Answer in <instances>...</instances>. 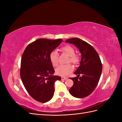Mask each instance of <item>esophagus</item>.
Here are the masks:
<instances>
[{
  "label": "esophagus",
  "instance_id": "1",
  "mask_svg": "<svg viewBox=\"0 0 122 122\" xmlns=\"http://www.w3.org/2000/svg\"><path fill=\"white\" fill-rule=\"evenodd\" d=\"M61 79L62 80H66L68 79V78H67L66 77H64V76H62L61 77Z\"/></svg>",
  "mask_w": 122,
  "mask_h": 122
}]
</instances>
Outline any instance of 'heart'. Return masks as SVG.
Wrapping results in <instances>:
<instances>
[{"instance_id": "obj_1", "label": "heart", "mask_w": 122, "mask_h": 122, "mask_svg": "<svg viewBox=\"0 0 122 122\" xmlns=\"http://www.w3.org/2000/svg\"><path fill=\"white\" fill-rule=\"evenodd\" d=\"M61 51L69 56L68 62H71L74 65L77 66L80 63L81 58L79 54L75 53L76 50L70 45H66L61 48ZM50 60L54 66H58L59 64V54L56 51H52L50 54ZM74 69L73 66L70 63L61 65L56 70V73L60 76H65L70 73Z\"/></svg>"}]
</instances>
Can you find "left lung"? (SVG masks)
Returning a JSON list of instances; mask_svg holds the SVG:
<instances>
[{"label":"left lung","mask_w":122,"mask_h":122,"mask_svg":"<svg viewBox=\"0 0 122 122\" xmlns=\"http://www.w3.org/2000/svg\"><path fill=\"white\" fill-rule=\"evenodd\" d=\"M66 42L76 46L82 56L80 66L74 72L77 77L70 78L74 83L69 92L75 97L83 98L91 94L99 81L102 71L101 59L91 45L79 38L69 39Z\"/></svg>","instance_id":"8db88e82"}]
</instances>
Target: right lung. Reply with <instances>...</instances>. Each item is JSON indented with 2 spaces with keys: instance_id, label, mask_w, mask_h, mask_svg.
<instances>
[{
  "instance_id": "right-lung-1",
  "label": "right lung",
  "mask_w": 122,
  "mask_h": 122,
  "mask_svg": "<svg viewBox=\"0 0 122 122\" xmlns=\"http://www.w3.org/2000/svg\"><path fill=\"white\" fill-rule=\"evenodd\" d=\"M62 42L61 39H39L28 45L22 54L20 72L22 82L31 97L39 102H47L52 98L54 83L61 79L53 75L50 54Z\"/></svg>"
}]
</instances>
